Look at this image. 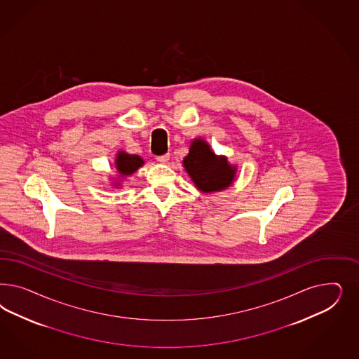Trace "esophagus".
<instances>
[{"label":"esophagus","mask_w":359,"mask_h":359,"mask_svg":"<svg viewBox=\"0 0 359 359\" xmlns=\"http://www.w3.org/2000/svg\"><path fill=\"white\" fill-rule=\"evenodd\" d=\"M168 159H170V154H163V155L156 156V161H158V162H162V163H165Z\"/></svg>","instance_id":"1"}]
</instances>
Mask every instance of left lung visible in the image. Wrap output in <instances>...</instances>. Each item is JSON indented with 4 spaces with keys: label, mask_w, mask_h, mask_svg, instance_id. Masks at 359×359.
<instances>
[{
    "label": "left lung",
    "mask_w": 359,
    "mask_h": 359,
    "mask_svg": "<svg viewBox=\"0 0 359 359\" xmlns=\"http://www.w3.org/2000/svg\"><path fill=\"white\" fill-rule=\"evenodd\" d=\"M196 187L204 192L222 191L234 180L236 167L218 158L203 140H195L183 161Z\"/></svg>",
    "instance_id": "1"
}]
</instances>
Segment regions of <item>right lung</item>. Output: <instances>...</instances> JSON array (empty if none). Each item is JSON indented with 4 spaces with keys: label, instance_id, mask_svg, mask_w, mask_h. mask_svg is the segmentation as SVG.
Returning <instances> with one entry per match:
<instances>
[{
    "label": "right lung",
    "instance_id": "add662e5",
    "mask_svg": "<svg viewBox=\"0 0 359 359\" xmlns=\"http://www.w3.org/2000/svg\"><path fill=\"white\" fill-rule=\"evenodd\" d=\"M142 164H143V161L138 155H130L126 152L121 151L116 159V165H117V170L121 176L133 174L134 171L138 170V167H141Z\"/></svg>",
    "mask_w": 359,
    "mask_h": 359
}]
</instances>
